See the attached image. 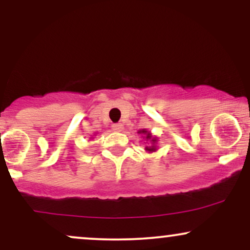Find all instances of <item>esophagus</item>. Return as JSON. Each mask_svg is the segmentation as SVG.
<instances>
[{"label": "esophagus", "instance_id": "34e87169", "mask_svg": "<svg viewBox=\"0 0 250 250\" xmlns=\"http://www.w3.org/2000/svg\"><path fill=\"white\" fill-rule=\"evenodd\" d=\"M122 129H123L122 123H115V125H113L114 131H122Z\"/></svg>", "mask_w": 250, "mask_h": 250}]
</instances>
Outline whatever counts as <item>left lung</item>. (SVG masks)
<instances>
[{
  "instance_id": "left-lung-1",
  "label": "left lung",
  "mask_w": 250,
  "mask_h": 250,
  "mask_svg": "<svg viewBox=\"0 0 250 250\" xmlns=\"http://www.w3.org/2000/svg\"><path fill=\"white\" fill-rule=\"evenodd\" d=\"M137 133L141 135L143 140H146L145 143H149V146L145 148L146 151H148V153H154V151L157 150V141H159V139H157L155 135L151 134L150 131L147 130V129H141V130H139Z\"/></svg>"
}]
</instances>
